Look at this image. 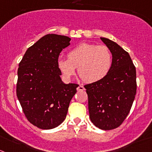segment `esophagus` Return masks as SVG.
<instances>
[{"label":"esophagus","mask_w":152,"mask_h":152,"mask_svg":"<svg viewBox=\"0 0 152 152\" xmlns=\"http://www.w3.org/2000/svg\"><path fill=\"white\" fill-rule=\"evenodd\" d=\"M84 89H85V88L83 87V86H81V85L78 86V87L77 88V91H83V90H84Z\"/></svg>","instance_id":"34e87169"}]
</instances>
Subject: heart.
<instances>
[{"label":"heart","instance_id":"obj_1","mask_svg":"<svg viewBox=\"0 0 152 152\" xmlns=\"http://www.w3.org/2000/svg\"><path fill=\"white\" fill-rule=\"evenodd\" d=\"M112 66L109 48L92 43H81L69 52L68 59L60 57L57 60V66L66 78L70 79L78 68L80 77L89 83L103 80Z\"/></svg>","mask_w":152,"mask_h":152}]
</instances>
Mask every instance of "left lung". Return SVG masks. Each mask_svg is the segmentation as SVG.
I'll return each instance as SVG.
<instances>
[{
	"instance_id": "1",
	"label": "left lung",
	"mask_w": 152,
	"mask_h": 152,
	"mask_svg": "<svg viewBox=\"0 0 152 152\" xmlns=\"http://www.w3.org/2000/svg\"><path fill=\"white\" fill-rule=\"evenodd\" d=\"M101 39L112 53V68L103 80L84 87L91 122L107 131L119 126L131 110L137 92L136 68L129 53L117 43Z\"/></svg>"
}]
</instances>
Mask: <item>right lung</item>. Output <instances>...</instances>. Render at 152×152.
I'll use <instances>...</instances> for the list:
<instances>
[{
	"label": "right lung",
	"instance_id": "1",
	"mask_svg": "<svg viewBox=\"0 0 152 152\" xmlns=\"http://www.w3.org/2000/svg\"><path fill=\"white\" fill-rule=\"evenodd\" d=\"M71 38L57 34L42 37L24 53L18 65L16 94L29 122L44 130L60 125L66 117L76 83H64L57 66L60 53Z\"/></svg>",
	"mask_w": 152,
	"mask_h": 152
}]
</instances>
